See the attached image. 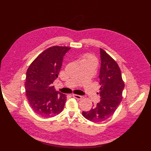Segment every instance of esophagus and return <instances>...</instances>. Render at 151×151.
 Wrapping results in <instances>:
<instances>
[{"label":"esophagus","mask_w":151,"mask_h":151,"mask_svg":"<svg viewBox=\"0 0 151 151\" xmlns=\"http://www.w3.org/2000/svg\"><path fill=\"white\" fill-rule=\"evenodd\" d=\"M72 96H73V97L74 98H75L76 99H78V100H81L82 99V97L81 96H79V95H78V94H73Z\"/></svg>","instance_id":"esophagus-1"}]
</instances>
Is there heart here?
<instances>
[{
  "label": "heart",
  "mask_w": 151,
  "mask_h": 151,
  "mask_svg": "<svg viewBox=\"0 0 151 151\" xmlns=\"http://www.w3.org/2000/svg\"><path fill=\"white\" fill-rule=\"evenodd\" d=\"M83 62H88V63H92L95 64L96 65L97 64V60L95 57L90 54H86L82 57L81 60V63Z\"/></svg>",
  "instance_id": "1"
}]
</instances>
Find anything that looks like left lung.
I'll return each instance as SVG.
<instances>
[{
    "instance_id": "1",
    "label": "left lung",
    "mask_w": 151,
    "mask_h": 151,
    "mask_svg": "<svg viewBox=\"0 0 151 151\" xmlns=\"http://www.w3.org/2000/svg\"><path fill=\"white\" fill-rule=\"evenodd\" d=\"M100 55L99 94L101 100L90 111L82 112L84 118L95 122L108 119L115 113L122 100L125 86L120 68L115 60L101 48Z\"/></svg>"
}]
</instances>
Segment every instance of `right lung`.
<instances>
[{
	"label": "right lung",
	"instance_id": "right-lung-1",
	"mask_svg": "<svg viewBox=\"0 0 151 151\" xmlns=\"http://www.w3.org/2000/svg\"><path fill=\"white\" fill-rule=\"evenodd\" d=\"M70 49L68 47H50L34 60L27 70V98L32 110L39 116H55L64 108L66 96L55 91L52 83L58 77L64 55Z\"/></svg>",
	"mask_w": 151,
	"mask_h": 151
}]
</instances>
